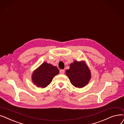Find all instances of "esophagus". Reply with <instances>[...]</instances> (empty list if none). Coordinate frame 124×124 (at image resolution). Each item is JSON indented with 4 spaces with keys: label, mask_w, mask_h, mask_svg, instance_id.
I'll return each instance as SVG.
<instances>
[{
    "label": "esophagus",
    "mask_w": 124,
    "mask_h": 124,
    "mask_svg": "<svg viewBox=\"0 0 124 124\" xmlns=\"http://www.w3.org/2000/svg\"><path fill=\"white\" fill-rule=\"evenodd\" d=\"M60 73L61 74H63L64 73V70H61Z\"/></svg>",
    "instance_id": "obj_1"
}]
</instances>
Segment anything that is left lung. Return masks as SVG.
Segmentation results:
<instances>
[{"instance_id":"obj_1","label":"left lung","mask_w":124,"mask_h":124,"mask_svg":"<svg viewBox=\"0 0 124 124\" xmlns=\"http://www.w3.org/2000/svg\"><path fill=\"white\" fill-rule=\"evenodd\" d=\"M71 84L76 88H81L89 83L91 74L90 70L84 61H75L70 65V69L66 71Z\"/></svg>"}]
</instances>
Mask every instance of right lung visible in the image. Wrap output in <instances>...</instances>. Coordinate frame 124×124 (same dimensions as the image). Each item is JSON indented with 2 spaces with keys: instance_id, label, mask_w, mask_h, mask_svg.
I'll return each mask as SVG.
<instances>
[{
  "instance_id": "obj_1",
  "label": "right lung",
  "mask_w": 124,
  "mask_h": 124,
  "mask_svg": "<svg viewBox=\"0 0 124 124\" xmlns=\"http://www.w3.org/2000/svg\"><path fill=\"white\" fill-rule=\"evenodd\" d=\"M59 72L56 67L44 62L33 71L31 76L32 81L37 87L44 88L50 84L54 77L58 75Z\"/></svg>"
}]
</instances>
